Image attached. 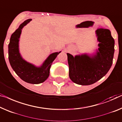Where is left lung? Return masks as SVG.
Instances as JSON below:
<instances>
[{"label":"left lung","instance_id":"left-lung-1","mask_svg":"<svg viewBox=\"0 0 122 122\" xmlns=\"http://www.w3.org/2000/svg\"><path fill=\"white\" fill-rule=\"evenodd\" d=\"M95 33L99 43L95 53L75 56L67 53L69 77L77 84L88 85L96 83L106 75L112 65L114 40L110 30L100 28Z\"/></svg>","mask_w":122,"mask_h":122}]
</instances>
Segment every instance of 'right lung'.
<instances>
[{"instance_id": "right-lung-1", "label": "right lung", "mask_w": 122, "mask_h": 122, "mask_svg": "<svg viewBox=\"0 0 122 122\" xmlns=\"http://www.w3.org/2000/svg\"><path fill=\"white\" fill-rule=\"evenodd\" d=\"M30 21L32 19L25 21L11 36L8 45L9 60L12 68L22 80L30 84H37L44 82L49 77L52 62L61 51L51 54L41 66H36L25 60L19 50L20 38L22 28Z\"/></svg>"}]
</instances>
